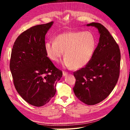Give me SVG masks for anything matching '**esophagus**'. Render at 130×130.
Returning <instances> with one entry per match:
<instances>
[{
    "mask_svg": "<svg viewBox=\"0 0 130 130\" xmlns=\"http://www.w3.org/2000/svg\"><path fill=\"white\" fill-rule=\"evenodd\" d=\"M62 74H63V76L64 77V76H66L67 75H68V72H67L63 71V72H62Z\"/></svg>",
    "mask_w": 130,
    "mask_h": 130,
    "instance_id": "34e87169",
    "label": "esophagus"
}]
</instances>
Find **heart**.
<instances>
[{
    "label": "heart",
    "instance_id": "heart-1",
    "mask_svg": "<svg viewBox=\"0 0 130 130\" xmlns=\"http://www.w3.org/2000/svg\"><path fill=\"white\" fill-rule=\"evenodd\" d=\"M96 45V38L91 32L69 31L57 35L55 41H46L44 47L52 61L58 62L64 52L63 65L79 69L91 61Z\"/></svg>",
    "mask_w": 130,
    "mask_h": 130
}]
</instances>
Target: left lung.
Here are the masks:
<instances>
[{"label": "left lung", "mask_w": 130, "mask_h": 130, "mask_svg": "<svg viewBox=\"0 0 130 130\" xmlns=\"http://www.w3.org/2000/svg\"><path fill=\"white\" fill-rule=\"evenodd\" d=\"M100 34L99 42L91 61L74 72L73 91L79 100L87 105L102 102L111 93L120 73V52L115 39L106 28L99 23H91Z\"/></svg>", "instance_id": "obj_1"}]
</instances>
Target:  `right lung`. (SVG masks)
<instances>
[{"mask_svg":"<svg viewBox=\"0 0 130 130\" xmlns=\"http://www.w3.org/2000/svg\"><path fill=\"white\" fill-rule=\"evenodd\" d=\"M53 22L33 26L23 32L13 45L10 68L18 93L26 102L41 107L56 92L62 72L47 57L45 35Z\"/></svg>","mask_w":130,"mask_h":130,"instance_id":"1","label":"right lung"}]
</instances>
